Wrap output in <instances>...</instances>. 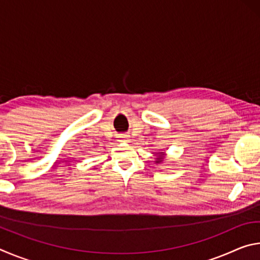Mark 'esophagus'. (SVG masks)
I'll return each instance as SVG.
<instances>
[{
  "instance_id": "obj_1",
  "label": "esophagus",
  "mask_w": 260,
  "mask_h": 260,
  "mask_svg": "<svg viewBox=\"0 0 260 260\" xmlns=\"http://www.w3.org/2000/svg\"><path fill=\"white\" fill-rule=\"evenodd\" d=\"M128 141H129V135L121 134L119 136V142H128Z\"/></svg>"
}]
</instances>
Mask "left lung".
Wrapping results in <instances>:
<instances>
[{
	"label": "left lung",
	"instance_id": "obj_1",
	"mask_svg": "<svg viewBox=\"0 0 260 260\" xmlns=\"http://www.w3.org/2000/svg\"><path fill=\"white\" fill-rule=\"evenodd\" d=\"M162 158H164V153H160L159 155V157L157 158V160H156V162H160V161H162Z\"/></svg>",
	"mask_w": 260,
	"mask_h": 260
}]
</instances>
